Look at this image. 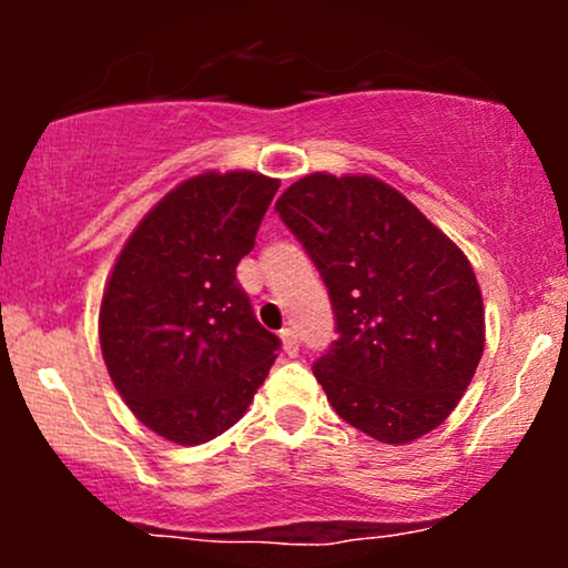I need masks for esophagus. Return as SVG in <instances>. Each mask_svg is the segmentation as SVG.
I'll list each match as a JSON object with an SVG mask.
<instances>
[{
	"label": "esophagus",
	"instance_id": "34e87169",
	"mask_svg": "<svg viewBox=\"0 0 568 568\" xmlns=\"http://www.w3.org/2000/svg\"><path fill=\"white\" fill-rule=\"evenodd\" d=\"M280 338H283V349L288 352V355L293 357L298 352V336H296V331H291V328H285L283 334H280Z\"/></svg>",
	"mask_w": 568,
	"mask_h": 568
}]
</instances>
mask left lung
I'll use <instances>...</instances> for the list:
<instances>
[{
  "mask_svg": "<svg viewBox=\"0 0 568 568\" xmlns=\"http://www.w3.org/2000/svg\"><path fill=\"white\" fill-rule=\"evenodd\" d=\"M275 211L334 306L338 338L312 374L336 414L393 446L443 425L486 342L484 298L465 253L371 175H304Z\"/></svg>",
  "mask_w": 568,
  "mask_h": 568,
  "instance_id": "left-lung-1",
  "label": "left lung"
}]
</instances>
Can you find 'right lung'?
<instances>
[{
    "label": "right lung",
    "mask_w": 568,
    "mask_h": 568,
    "mask_svg": "<svg viewBox=\"0 0 568 568\" xmlns=\"http://www.w3.org/2000/svg\"><path fill=\"white\" fill-rule=\"evenodd\" d=\"M280 189L262 173H200L168 192L130 234L103 291L98 336L116 393L165 440L197 446L251 406L280 338L240 288Z\"/></svg>",
    "instance_id": "add662e5"
}]
</instances>
